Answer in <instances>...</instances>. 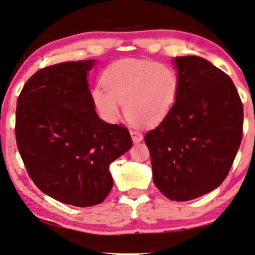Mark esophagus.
Masks as SVG:
<instances>
[{
    "label": "esophagus",
    "instance_id": "esophagus-1",
    "mask_svg": "<svg viewBox=\"0 0 255 255\" xmlns=\"http://www.w3.org/2000/svg\"><path fill=\"white\" fill-rule=\"evenodd\" d=\"M130 135H131V139H133V141L135 143L140 142V141H142V139H143L142 134L137 130H130Z\"/></svg>",
    "mask_w": 255,
    "mask_h": 255
}]
</instances>
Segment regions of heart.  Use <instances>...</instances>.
<instances>
[{"mask_svg":"<svg viewBox=\"0 0 255 255\" xmlns=\"http://www.w3.org/2000/svg\"><path fill=\"white\" fill-rule=\"evenodd\" d=\"M102 85L93 90L94 102L108 120L119 115L118 102L133 124L155 126L166 118L177 100L179 78L173 67L137 59L113 65L104 73Z\"/></svg>","mask_w":255,"mask_h":255,"instance_id":"heart-1","label":"heart"}]
</instances>
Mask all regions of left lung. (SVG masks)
Instances as JSON below:
<instances>
[{"label":"left lung","mask_w":255,"mask_h":255,"mask_svg":"<svg viewBox=\"0 0 255 255\" xmlns=\"http://www.w3.org/2000/svg\"><path fill=\"white\" fill-rule=\"evenodd\" d=\"M179 88L166 118L147 131L153 182L171 201L213 191L242 140L244 106L227 73L201 57H176Z\"/></svg>","instance_id":"8db88e82"}]
</instances>
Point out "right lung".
I'll return each mask as SVG.
<instances>
[{"label":"right lung","instance_id":"1","mask_svg":"<svg viewBox=\"0 0 255 255\" xmlns=\"http://www.w3.org/2000/svg\"><path fill=\"white\" fill-rule=\"evenodd\" d=\"M94 60L40 69L17 97L15 136L30 179L46 195L75 207H93L113 188L109 165L130 149L122 125L95 112L88 71Z\"/></svg>","mask_w":255,"mask_h":255}]
</instances>
